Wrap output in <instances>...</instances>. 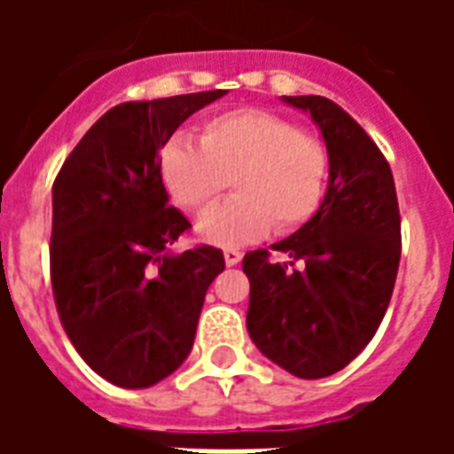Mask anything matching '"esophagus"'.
Masks as SVG:
<instances>
[{"instance_id":"esophagus-1","label":"esophagus","mask_w":454,"mask_h":454,"mask_svg":"<svg viewBox=\"0 0 454 454\" xmlns=\"http://www.w3.org/2000/svg\"><path fill=\"white\" fill-rule=\"evenodd\" d=\"M223 260H226L228 267H233L243 260V253H240V250H233V247H228V250H223Z\"/></svg>"}]
</instances>
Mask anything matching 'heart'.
I'll return each instance as SVG.
<instances>
[{
	"label": "heart",
	"instance_id": "heart-1",
	"mask_svg": "<svg viewBox=\"0 0 454 454\" xmlns=\"http://www.w3.org/2000/svg\"><path fill=\"white\" fill-rule=\"evenodd\" d=\"M158 175L169 201L187 214H206L226 186L237 197L197 223L214 246H243L292 233L321 208L328 177L324 143L265 109H236L207 119L197 148L172 138L160 150Z\"/></svg>",
	"mask_w": 454,
	"mask_h": 454
}]
</instances>
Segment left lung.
I'll list each match as a JSON object with an SVG mask.
<instances>
[{
  "instance_id": "obj_1",
  "label": "left lung",
  "mask_w": 454,
  "mask_h": 454,
  "mask_svg": "<svg viewBox=\"0 0 454 454\" xmlns=\"http://www.w3.org/2000/svg\"><path fill=\"white\" fill-rule=\"evenodd\" d=\"M311 114L331 177L316 216L270 250L243 257L250 279L247 333L260 352L301 380L350 364L387 314L401 257L391 168L350 114L325 97H285Z\"/></svg>"
}]
</instances>
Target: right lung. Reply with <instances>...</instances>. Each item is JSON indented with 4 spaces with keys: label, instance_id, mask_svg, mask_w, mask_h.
<instances>
[{
    "label": "right lung",
    "instance_id": "right-lung-1",
    "mask_svg": "<svg viewBox=\"0 0 454 454\" xmlns=\"http://www.w3.org/2000/svg\"><path fill=\"white\" fill-rule=\"evenodd\" d=\"M226 90L114 106L84 133L53 184L51 282L65 333L99 377L145 389L187 360L223 253H169L192 223L169 207L158 153Z\"/></svg>",
    "mask_w": 454,
    "mask_h": 454
}]
</instances>
